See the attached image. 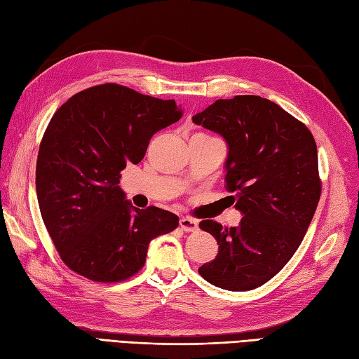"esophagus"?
Returning a JSON list of instances; mask_svg holds the SVG:
<instances>
[{
	"instance_id": "34e87169",
	"label": "esophagus",
	"mask_w": 359,
	"mask_h": 359,
	"mask_svg": "<svg viewBox=\"0 0 359 359\" xmlns=\"http://www.w3.org/2000/svg\"><path fill=\"white\" fill-rule=\"evenodd\" d=\"M180 226H181V230H184V231H196L198 222L195 219H191V217H181Z\"/></svg>"
}]
</instances>
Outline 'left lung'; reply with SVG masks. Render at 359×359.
I'll return each mask as SVG.
<instances>
[{
	"label": "left lung",
	"mask_w": 359,
	"mask_h": 359,
	"mask_svg": "<svg viewBox=\"0 0 359 359\" xmlns=\"http://www.w3.org/2000/svg\"><path fill=\"white\" fill-rule=\"evenodd\" d=\"M191 120L225 140V189L242 215L231 229L199 222L219 245L199 274L226 291H251L290 262L308 231L321 194L316 140L259 95L219 99Z\"/></svg>",
	"instance_id": "8db88e82"
}]
</instances>
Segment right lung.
<instances>
[{
    "label": "right lung",
    "mask_w": 359,
    "mask_h": 359,
    "mask_svg": "<svg viewBox=\"0 0 359 359\" xmlns=\"http://www.w3.org/2000/svg\"><path fill=\"white\" fill-rule=\"evenodd\" d=\"M182 117L175 100L104 83L74 94L43 134L36 163L42 221L65 265L94 282L142 269L154 238L178 226L168 210L133 207L118 184L152 135Z\"/></svg>",
    "instance_id": "1"
}]
</instances>
